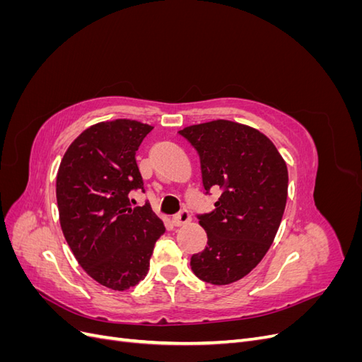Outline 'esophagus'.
<instances>
[{"label": "esophagus", "instance_id": "obj_1", "mask_svg": "<svg viewBox=\"0 0 362 362\" xmlns=\"http://www.w3.org/2000/svg\"><path fill=\"white\" fill-rule=\"evenodd\" d=\"M192 221V216H190V213L187 211V210H182V211H180L178 214H175L173 217H172V223L175 225V226H182V225H185V223H189Z\"/></svg>", "mask_w": 362, "mask_h": 362}]
</instances>
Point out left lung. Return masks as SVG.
I'll return each instance as SVG.
<instances>
[{"mask_svg":"<svg viewBox=\"0 0 362 362\" xmlns=\"http://www.w3.org/2000/svg\"><path fill=\"white\" fill-rule=\"evenodd\" d=\"M180 134L198 151L205 190H222L214 211L199 216L208 242L190 267L208 284L228 286L255 269L275 240L287 204V164L267 136L233 120Z\"/></svg>","mask_w":362,"mask_h":362,"instance_id":"8db88e82","label":"left lung"}]
</instances>
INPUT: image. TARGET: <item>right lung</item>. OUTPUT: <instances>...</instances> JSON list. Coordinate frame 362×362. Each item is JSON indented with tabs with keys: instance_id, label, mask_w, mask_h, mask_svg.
<instances>
[{
	"instance_id": "1",
	"label": "right lung",
	"mask_w": 362,
	"mask_h": 362,
	"mask_svg": "<svg viewBox=\"0 0 362 362\" xmlns=\"http://www.w3.org/2000/svg\"><path fill=\"white\" fill-rule=\"evenodd\" d=\"M152 128L133 119L90 125L57 170L63 235L87 275L117 291L146 276L152 249L166 231L149 204L133 208L128 198L131 190H144L136 151Z\"/></svg>"
}]
</instances>
